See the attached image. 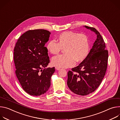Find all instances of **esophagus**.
Instances as JSON below:
<instances>
[{"instance_id":"obj_1","label":"esophagus","mask_w":120,"mask_h":120,"mask_svg":"<svg viewBox=\"0 0 120 120\" xmlns=\"http://www.w3.org/2000/svg\"><path fill=\"white\" fill-rule=\"evenodd\" d=\"M55 69L57 70H60V68L58 67H55Z\"/></svg>"}]
</instances>
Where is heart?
Segmentation results:
<instances>
[{
    "mask_svg": "<svg viewBox=\"0 0 120 120\" xmlns=\"http://www.w3.org/2000/svg\"><path fill=\"white\" fill-rule=\"evenodd\" d=\"M57 41L50 40L46 46L47 50L52 54H57L64 48L65 53L52 58V64L59 68H69L75 61L84 60L89 54L90 43L88 37L83 33L65 31L57 37Z\"/></svg>",
    "mask_w": 120,
    "mask_h": 120,
    "instance_id": "heart-1",
    "label": "heart"
}]
</instances>
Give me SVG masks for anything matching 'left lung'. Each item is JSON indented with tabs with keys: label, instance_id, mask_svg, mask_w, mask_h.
I'll return each mask as SVG.
<instances>
[{
	"label": "left lung",
	"instance_id": "8db88e82",
	"mask_svg": "<svg viewBox=\"0 0 120 120\" xmlns=\"http://www.w3.org/2000/svg\"><path fill=\"white\" fill-rule=\"evenodd\" d=\"M95 33L97 38L87 58L68 72L67 85L74 94L86 95L100 85L107 68L108 51L101 35L95 28L84 26Z\"/></svg>",
	"mask_w": 120,
	"mask_h": 120
}]
</instances>
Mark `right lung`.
<instances>
[{"label": "right lung", "instance_id": "1", "mask_svg": "<svg viewBox=\"0 0 120 120\" xmlns=\"http://www.w3.org/2000/svg\"><path fill=\"white\" fill-rule=\"evenodd\" d=\"M50 32L39 29L30 30L18 39L14 50L15 73L23 90L30 95L44 94L50 86L55 67H46L49 63L45 44Z\"/></svg>", "mask_w": 120, "mask_h": 120}]
</instances>
